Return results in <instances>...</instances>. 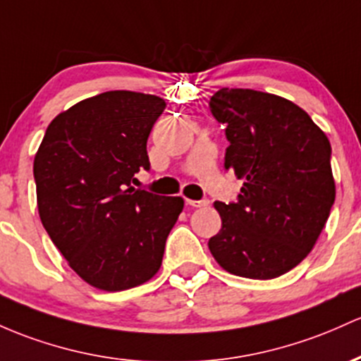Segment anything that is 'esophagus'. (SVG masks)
I'll return each instance as SVG.
<instances>
[{"mask_svg":"<svg viewBox=\"0 0 361 361\" xmlns=\"http://www.w3.org/2000/svg\"><path fill=\"white\" fill-rule=\"evenodd\" d=\"M187 204L190 207H205V205H209V200L207 199H202V200H190L187 199Z\"/></svg>","mask_w":361,"mask_h":361,"instance_id":"obj_1","label":"esophagus"}]
</instances>
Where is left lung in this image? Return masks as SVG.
Returning <instances> with one entry per match:
<instances>
[{
    "label": "left lung",
    "mask_w": 361,
    "mask_h": 361,
    "mask_svg": "<svg viewBox=\"0 0 361 361\" xmlns=\"http://www.w3.org/2000/svg\"><path fill=\"white\" fill-rule=\"evenodd\" d=\"M226 125L224 168L243 178L238 200L216 202V262L235 276L274 279L314 248L336 199L331 144L288 99L252 89H221L209 102Z\"/></svg>",
    "instance_id": "obj_1"
}]
</instances>
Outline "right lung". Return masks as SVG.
<instances>
[{
	"label": "right lung",
	"instance_id": "1",
	"mask_svg": "<svg viewBox=\"0 0 361 361\" xmlns=\"http://www.w3.org/2000/svg\"><path fill=\"white\" fill-rule=\"evenodd\" d=\"M164 99L109 90L59 113L34 159L42 226L90 286L123 291L159 271L181 197L137 190L150 168L147 138Z\"/></svg>",
	"mask_w": 361,
	"mask_h": 361
}]
</instances>
